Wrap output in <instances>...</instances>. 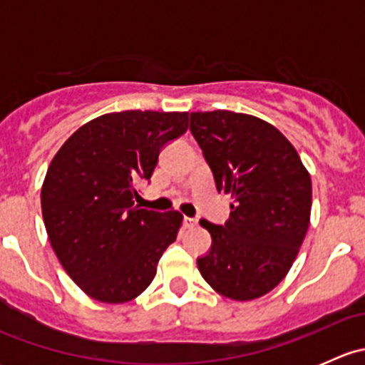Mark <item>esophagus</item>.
<instances>
[{"instance_id": "34e87169", "label": "esophagus", "mask_w": 365, "mask_h": 365, "mask_svg": "<svg viewBox=\"0 0 365 365\" xmlns=\"http://www.w3.org/2000/svg\"><path fill=\"white\" fill-rule=\"evenodd\" d=\"M197 220L194 219V217H183V226L185 227H194L196 226Z\"/></svg>"}]
</instances>
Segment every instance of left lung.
<instances>
[{
    "instance_id": "8db88e82",
    "label": "left lung",
    "mask_w": 365,
    "mask_h": 365,
    "mask_svg": "<svg viewBox=\"0 0 365 365\" xmlns=\"http://www.w3.org/2000/svg\"><path fill=\"white\" fill-rule=\"evenodd\" d=\"M190 132L217 190L231 196L226 222L200 220L212 247L197 257V268L220 295L263 297L288 274L307 233L311 176L292 143L256 116L190 113Z\"/></svg>"
}]
</instances>
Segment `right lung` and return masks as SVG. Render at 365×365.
I'll return each mask as SVG.
<instances>
[{"label": "right lung", "instance_id": "1", "mask_svg": "<svg viewBox=\"0 0 365 365\" xmlns=\"http://www.w3.org/2000/svg\"><path fill=\"white\" fill-rule=\"evenodd\" d=\"M187 127L189 113L104 114L77 128L51 160L40 194L43 224L67 274L95 300L141 295L176 240L182 213L139 208L134 197L160 150Z\"/></svg>", "mask_w": 365, "mask_h": 365}]
</instances>
